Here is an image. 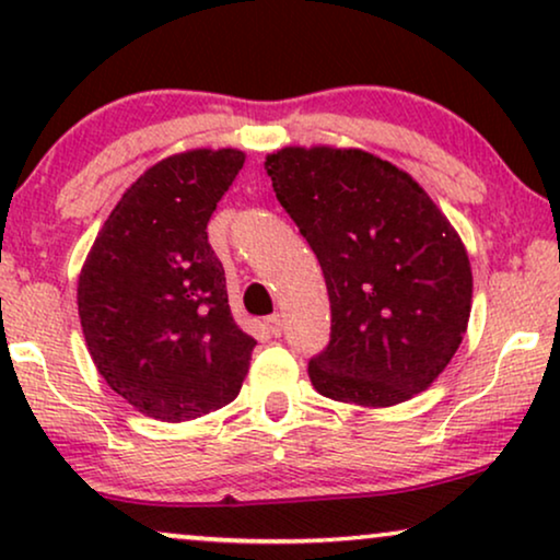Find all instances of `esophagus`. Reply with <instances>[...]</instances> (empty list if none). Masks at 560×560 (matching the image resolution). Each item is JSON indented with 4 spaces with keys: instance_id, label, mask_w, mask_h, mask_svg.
Segmentation results:
<instances>
[{
    "instance_id": "obj_1",
    "label": "esophagus",
    "mask_w": 560,
    "mask_h": 560,
    "mask_svg": "<svg viewBox=\"0 0 560 560\" xmlns=\"http://www.w3.org/2000/svg\"><path fill=\"white\" fill-rule=\"evenodd\" d=\"M265 328H267V334H272V336L282 334V318L278 316V313H272V316L265 318Z\"/></svg>"
}]
</instances>
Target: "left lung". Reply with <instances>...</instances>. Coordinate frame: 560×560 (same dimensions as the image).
I'll return each mask as SVG.
<instances>
[{
	"instance_id": "obj_1",
	"label": "left lung",
	"mask_w": 560,
	"mask_h": 560,
	"mask_svg": "<svg viewBox=\"0 0 560 560\" xmlns=\"http://www.w3.org/2000/svg\"><path fill=\"white\" fill-rule=\"evenodd\" d=\"M265 167L331 301V341L308 362L313 387L364 408L423 393L471 313V267L454 226L408 173L364 150L285 148Z\"/></svg>"
}]
</instances>
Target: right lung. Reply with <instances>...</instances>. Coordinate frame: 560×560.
I'll return each instance as SVG.
<instances>
[{"label": "right lung", "instance_id": "1", "mask_svg": "<svg viewBox=\"0 0 560 560\" xmlns=\"http://www.w3.org/2000/svg\"><path fill=\"white\" fill-rule=\"evenodd\" d=\"M240 150H190L144 171L104 221L79 278L89 354L114 393L180 423L240 395L257 341L234 324L211 213Z\"/></svg>", "mask_w": 560, "mask_h": 560}]
</instances>
